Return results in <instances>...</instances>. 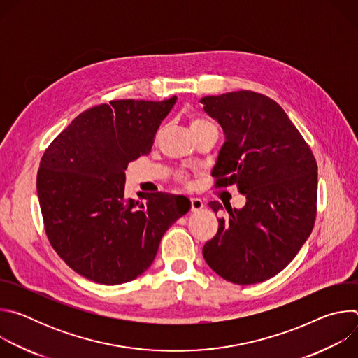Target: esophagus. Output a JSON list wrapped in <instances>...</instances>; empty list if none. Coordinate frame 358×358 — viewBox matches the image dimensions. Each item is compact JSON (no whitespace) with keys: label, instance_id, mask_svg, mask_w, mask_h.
I'll return each instance as SVG.
<instances>
[{"label":"esophagus","instance_id":"1","mask_svg":"<svg viewBox=\"0 0 358 358\" xmlns=\"http://www.w3.org/2000/svg\"><path fill=\"white\" fill-rule=\"evenodd\" d=\"M189 202H191V211H194V213L203 208V202L199 198H191Z\"/></svg>","mask_w":358,"mask_h":358}]
</instances>
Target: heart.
<instances>
[{
  "label": "heart",
  "instance_id": "1",
  "mask_svg": "<svg viewBox=\"0 0 358 358\" xmlns=\"http://www.w3.org/2000/svg\"><path fill=\"white\" fill-rule=\"evenodd\" d=\"M207 126H214V124H213L210 120L203 119V117H201V116H192V117L189 119V127H191V131L198 130V129H202V127H207ZM180 178H181V180H184V174H181V176H180Z\"/></svg>",
  "mask_w": 358,
  "mask_h": 358
}]
</instances>
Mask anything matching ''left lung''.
<instances>
[{
	"label": "left lung",
	"mask_w": 358,
	"mask_h": 358,
	"mask_svg": "<svg viewBox=\"0 0 358 358\" xmlns=\"http://www.w3.org/2000/svg\"><path fill=\"white\" fill-rule=\"evenodd\" d=\"M225 134L213 169L215 187L235 184L246 196L227 206L218 232L202 248L203 259L236 285L265 282L283 271L312 234L316 220L317 164L308 143L271 97L250 90L201 99ZM208 206L217 214L218 201Z\"/></svg>",
	"instance_id": "left-lung-1"
}]
</instances>
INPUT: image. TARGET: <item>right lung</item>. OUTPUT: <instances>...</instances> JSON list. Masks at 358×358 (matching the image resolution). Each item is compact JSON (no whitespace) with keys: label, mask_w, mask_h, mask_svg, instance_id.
Masks as SVG:
<instances>
[{"label":"right lung","mask_w":358,"mask_h":358,"mask_svg":"<svg viewBox=\"0 0 358 358\" xmlns=\"http://www.w3.org/2000/svg\"><path fill=\"white\" fill-rule=\"evenodd\" d=\"M176 101L123 99L90 108L45 150L36 176L45 232L80 276L100 285L136 279L155 261L166 231L188 213L181 195H124L127 164L148 155Z\"/></svg>","instance_id":"obj_1"}]
</instances>
